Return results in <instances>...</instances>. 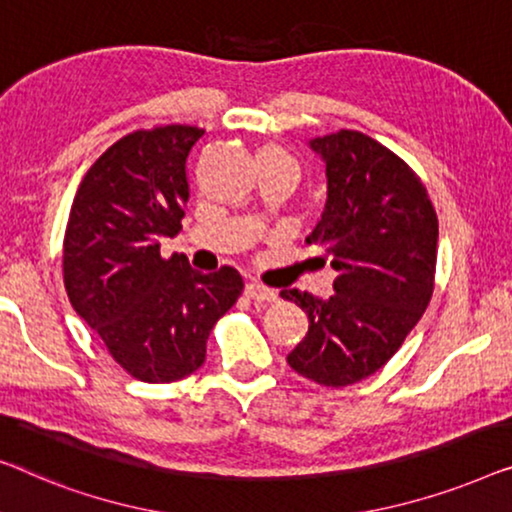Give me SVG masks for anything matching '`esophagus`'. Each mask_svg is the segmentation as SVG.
<instances>
[{
    "label": "esophagus",
    "instance_id": "34e87169",
    "mask_svg": "<svg viewBox=\"0 0 512 512\" xmlns=\"http://www.w3.org/2000/svg\"><path fill=\"white\" fill-rule=\"evenodd\" d=\"M246 297L253 299L255 304H259V306H266V304H273V301L278 299V294L269 290V287L259 285V283H248L246 285Z\"/></svg>",
    "mask_w": 512,
    "mask_h": 512
}]
</instances>
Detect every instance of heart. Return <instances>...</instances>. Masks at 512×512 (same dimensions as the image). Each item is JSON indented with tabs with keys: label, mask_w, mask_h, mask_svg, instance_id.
<instances>
[{
	"label": "heart",
	"mask_w": 512,
	"mask_h": 512,
	"mask_svg": "<svg viewBox=\"0 0 512 512\" xmlns=\"http://www.w3.org/2000/svg\"><path fill=\"white\" fill-rule=\"evenodd\" d=\"M259 155H264V157H280V160H290V155H287L285 150L276 148V146H266L264 150H259Z\"/></svg>",
	"instance_id": "1"
}]
</instances>
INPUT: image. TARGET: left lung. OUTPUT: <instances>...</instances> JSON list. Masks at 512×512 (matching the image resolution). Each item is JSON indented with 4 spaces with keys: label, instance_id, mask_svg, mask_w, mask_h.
<instances>
[{
    "label": "left lung",
    "instance_id": "1",
    "mask_svg": "<svg viewBox=\"0 0 512 512\" xmlns=\"http://www.w3.org/2000/svg\"><path fill=\"white\" fill-rule=\"evenodd\" d=\"M311 148L327 164V204L306 241L338 276L329 299L280 292L308 315L287 364L318 385L348 387L383 369L427 311L438 218L420 176L371 136L341 129Z\"/></svg>",
    "mask_w": 512,
    "mask_h": 512
}]
</instances>
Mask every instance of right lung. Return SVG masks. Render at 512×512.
I'll use <instances>...</instances> for the list:
<instances>
[{
    "mask_svg": "<svg viewBox=\"0 0 512 512\" xmlns=\"http://www.w3.org/2000/svg\"><path fill=\"white\" fill-rule=\"evenodd\" d=\"M201 136L194 125L122 136L83 176L64 232L71 306L143 383H174L197 371L208 334L243 292L232 266L201 273L185 255H160L162 236L183 227L185 162Z\"/></svg>",
    "mask_w": 512,
    "mask_h": 512,
    "instance_id": "1",
    "label": "right lung"
}]
</instances>
